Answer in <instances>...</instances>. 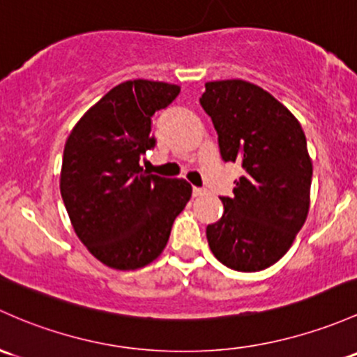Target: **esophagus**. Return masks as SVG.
<instances>
[{"label":"esophagus","instance_id":"34e87169","mask_svg":"<svg viewBox=\"0 0 357 357\" xmlns=\"http://www.w3.org/2000/svg\"><path fill=\"white\" fill-rule=\"evenodd\" d=\"M204 193H205L204 188H197V186H193V197H200V195Z\"/></svg>","mask_w":357,"mask_h":357}]
</instances>
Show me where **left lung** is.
Wrapping results in <instances>:
<instances>
[{"label":"left lung","instance_id":"8db88e82","mask_svg":"<svg viewBox=\"0 0 357 357\" xmlns=\"http://www.w3.org/2000/svg\"><path fill=\"white\" fill-rule=\"evenodd\" d=\"M204 111L219 135L220 157L241 162L224 213L207 226L212 253L238 272H258L291 248L310 208L313 166L298 119L272 93L245 80L205 84Z\"/></svg>","mask_w":357,"mask_h":357}]
</instances>
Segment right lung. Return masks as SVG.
Segmentation results:
<instances>
[{
	"label": "right lung",
	"mask_w": 357,
	"mask_h": 357,
	"mask_svg": "<svg viewBox=\"0 0 357 357\" xmlns=\"http://www.w3.org/2000/svg\"><path fill=\"white\" fill-rule=\"evenodd\" d=\"M179 90L164 82H123L82 116L66 140L59 179L66 212L80 241L111 268L137 270L155 260L191 197L185 179L140 167L155 147L152 116Z\"/></svg>",
	"instance_id": "add662e5"
}]
</instances>
